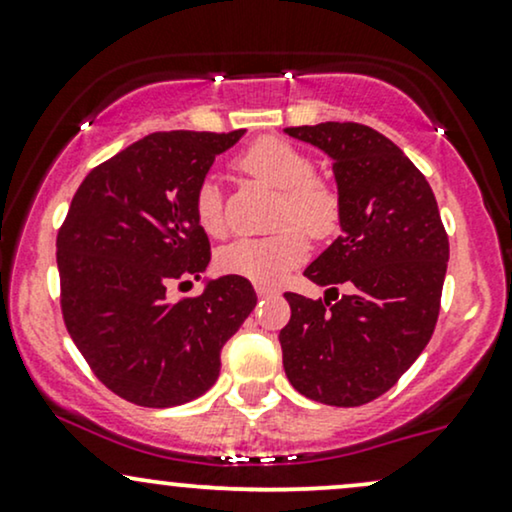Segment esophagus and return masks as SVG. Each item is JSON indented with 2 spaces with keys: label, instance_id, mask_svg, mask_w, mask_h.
<instances>
[{
  "label": "esophagus",
  "instance_id": "34e87169",
  "mask_svg": "<svg viewBox=\"0 0 512 512\" xmlns=\"http://www.w3.org/2000/svg\"><path fill=\"white\" fill-rule=\"evenodd\" d=\"M255 291L260 298H269V295H276V288L272 286H262V283H255Z\"/></svg>",
  "mask_w": 512,
  "mask_h": 512
}]
</instances>
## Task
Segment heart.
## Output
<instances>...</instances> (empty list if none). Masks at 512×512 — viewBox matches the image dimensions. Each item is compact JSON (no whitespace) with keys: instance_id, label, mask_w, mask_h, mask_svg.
Masks as SVG:
<instances>
[{"instance_id":"b5f03b06","label":"heart","mask_w":512,"mask_h":512,"mask_svg":"<svg viewBox=\"0 0 512 512\" xmlns=\"http://www.w3.org/2000/svg\"><path fill=\"white\" fill-rule=\"evenodd\" d=\"M238 169L279 190L274 224L281 226L272 236L240 238L219 250L221 272L243 276L262 286L286 279L291 269L307 257L312 238L334 236L341 224L343 200L331 181L315 174V162L300 147L281 138H260L236 159ZM195 219L212 238H224V200L214 178H205L195 193Z\"/></svg>"}]
</instances>
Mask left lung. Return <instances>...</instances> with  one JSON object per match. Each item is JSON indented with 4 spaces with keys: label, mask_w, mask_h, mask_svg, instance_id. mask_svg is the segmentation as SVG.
Wrapping results in <instances>:
<instances>
[{
    "label": "left lung",
    "mask_w": 512,
    "mask_h": 512,
    "mask_svg": "<svg viewBox=\"0 0 512 512\" xmlns=\"http://www.w3.org/2000/svg\"><path fill=\"white\" fill-rule=\"evenodd\" d=\"M283 131L331 157L343 200V233L305 276L350 288L336 303L283 293V369L305 398L355 408L389 391L432 338L448 236L427 178L386 135L353 121Z\"/></svg>",
    "instance_id": "left-lung-1"
}]
</instances>
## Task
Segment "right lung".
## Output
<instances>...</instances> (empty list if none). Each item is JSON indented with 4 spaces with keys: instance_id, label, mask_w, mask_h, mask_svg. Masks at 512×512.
Returning <instances> with one entry per match:
<instances>
[{
    "instance_id": "obj_1",
    "label": "right lung",
    "mask_w": 512,
    "mask_h": 512,
    "mask_svg": "<svg viewBox=\"0 0 512 512\" xmlns=\"http://www.w3.org/2000/svg\"><path fill=\"white\" fill-rule=\"evenodd\" d=\"M243 133H150L95 166L73 195L57 236L61 315L95 377L128 403L174 408L202 396L257 305L236 274L166 300L171 283L207 269L195 193Z\"/></svg>"
}]
</instances>
